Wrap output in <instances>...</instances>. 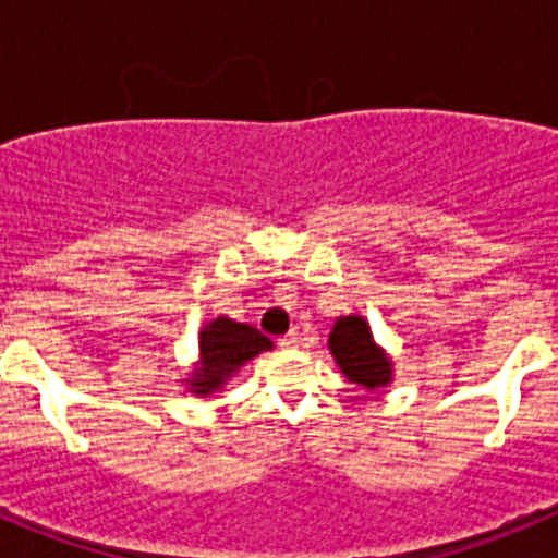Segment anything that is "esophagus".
Returning a JSON list of instances; mask_svg holds the SVG:
<instances>
[{
	"mask_svg": "<svg viewBox=\"0 0 558 558\" xmlns=\"http://www.w3.org/2000/svg\"><path fill=\"white\" fill-rule=\"evenodd\" d=\"M279 343H282L284 349H295V347H299V343H302V335H299V332H288L282 340H279Z\"/></svg>",
	"mask_w": 558,
	"mask_h": 558,
	"instance_id": "esophagus-1",
	"label": "esophagus"
}]
</instances>
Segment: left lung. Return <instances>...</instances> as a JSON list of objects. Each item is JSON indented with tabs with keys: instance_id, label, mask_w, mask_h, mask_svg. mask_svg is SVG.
<instances>
[{
	"instance_id": "left-lung-1",
	"label": "left lung",
	"mask_w": 558,
	"mask_h": 558,
	"mask_svg": "<svg viewBox=\"0 0 558 558\" xmlns=\"http://www.w3.org/2000/svg\"><path fill=\"white\" fill-rule=\"evenodd\" d=\"M329 352L349 383L377 391L386 388L393 377V363L374 343V335L363 315H340L329 332Z\"/></svg>"
}]
</instances>
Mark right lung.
<instances>
[{"label":"right lung","mask_w":558,"mask_h":558,"mask_svg":"<svg viewBox=\"0 0 558 558\" xmlns=\"http://www.w3.org/2000/svg\"><path fill=\"white\" fill-rule=\"evenodd\" d=\"M270 347L274 343L259 329L220 315L201 329L198 363L192 368V377L184 383L195 397H209L226 386L231 374L240 372L259 352H268Z\"/></svg>","instance_id":"add662e5"}]
</instances>
